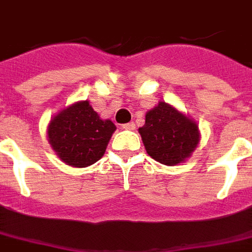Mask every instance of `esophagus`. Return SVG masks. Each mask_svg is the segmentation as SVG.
Masks as SVG:
<instances>
[{
  "label": "esophagus",
  "instance_id": "34e87169",
  "mask_svg": "<svg viewBox=\"0 0 252 252\" xmlns=\"http://www.w3.org/2000/svg\"><path fill=\"white\" fill-rule=\"evenodd\" d=\"M123 128H124V129H126V130H133L134 128H136V124H134L133 122L126 123V124H124V126H123Z\"/></svg>",
  "mask_w": 252,
  "mask_h": 252
}]
</instances>
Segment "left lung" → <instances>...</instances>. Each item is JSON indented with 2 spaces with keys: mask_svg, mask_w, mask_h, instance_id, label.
<instances>
[{
  "mask_svg": "<svg viewBox=\"0 0 252 252\" xmlns=\"http://www.w3.org/2000/svg\"><path fill=\"white\" fill-rule=\"evenodd\" d=\"M138 133L147 154L171 167L188 160L200 141L197 122L164 101L146 112Z\"/></svg>",
  "mask_w": 252,
  "mask_h": 252,
  "instance_id": "8db88e82",
  "label": "left lung"
}]
</instances>
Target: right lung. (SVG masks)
<instances>
[{
    "mask_svg": "<svg viewBox=\"0 0 252 252\" xmlns=\"http://www.w3.org/2000/svg\"><path fill=\"white\" fill-rule=\"evenodd\" d=\"M115 130V124L110 119H102L89 101H77L53 116L46 136L63 163L85 168L103 157Z\"/></svg>",
    "mask_w": 252,
    "mask_h": 252,
    "instance_id": "1",
    "label": "right lung"
}]
</instances>
